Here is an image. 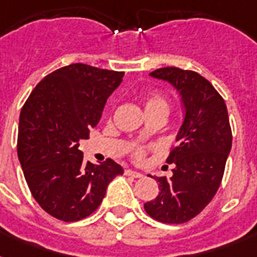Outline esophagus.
Wrapping results in <instances>:
<instances>
[{
	"label": "esophagus",
	"instance_id": "obj_1",
	"mask_svg": "<svg viewBox=\"0 0 257 257\" xmlns=\"http://www.w3.org/2000/svg\"><path fill=\"white\" fill-rule=\"evenodd\" d=\"M124 173L126 176H132V177H135V179H140V177H143V175H141L140 172L132 171V169H125Z\"/></svg>",
	"mask_w": 257,
	"mask_h": 257
}]
</instances>
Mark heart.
<instances>
[{"instance_id": "b5f03b06", "label": "heart", "mask_w": 257, "mask_h": 257, "mask_svg": "<svg viewBox=\"0 0 257 257\" xmlns=\"http://www.w3.org/2000/svg\"><path fill=\"white\" fill-rule=\"evenodd\" d=\"M144 108L145 112H149V110H155V109H161V110H168V101L165 98L163 94L160 93H152V94H149L144 101ZM133 157L136 159V160H141L145 155V149L143 147H136V148H133L132 151Z\"/></svg>"}]
</instances>
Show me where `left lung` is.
I'll return each instance as SVG.
<instances>
[{
    "mask_svg": "<svg viewBox=\"0 0 257 257\" xmlns=\"http://www.w3.org/2000/svg\"><path fill=\"white\" fill-rule=\"evenodd\" d=\"M149 76L179 90L185 114L167 159L175 165L173 176L156 177L159 195L144 208L161 223H187L211 203L223 180L232 147L227 105L211 82L193 70L167 66Z\"/></svg>",
    "mask_w": 257,
    "mask_h": 257,
    "instance_id": "left-lung-1",
    "label": "left lung"
}]
</instances>
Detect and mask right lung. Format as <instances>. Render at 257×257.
<instances>
[{"label":"right lung","instance_id":"add662e5","mask_svg":"<svg viewBox=\"0 0 257 257\" xmlns=\"http://www.w3.org/2000/svg\"><path fill=\"white\" fill-rule=\"evenodd\" d=\"M122 77L124 72L72 64L42 78L22 106L18 159L33 197L56 219L77 221L92 215L108 184L124 173L110 159L85 164L78 149Z\"/></svg>","mask_w":257,"mask_h":257}]
</instances>
